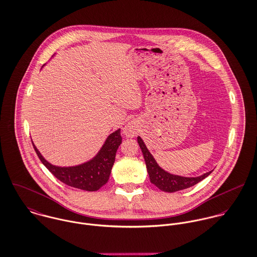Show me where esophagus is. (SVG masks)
<instances>
[{
	"label": "esophagus",
	"mask_w": 257,
	"mask_h": 257,
	"mask_svg": "<svg viewBox=\"0 0 257 257\" xmlns=\"http://www.w3.org/2000/svg\"><path fill=\"white\" fill-rule=\"evenodd\" d=\"M123 134L124 136L128 137V138H133L136 136L137 134V126L134 122H127L123 128Z\"/></svg>",
	"instance_id": "34e87169"
}]
</instances>
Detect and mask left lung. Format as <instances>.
Returning a JSON list of instances; mask_svg holds the SVG:
<instances>
[{"mask_svg":"<svg viewBox=\"0 0 257 257\" xmlns=\"http://www.w3.org/2000/svg\"><path fill=\"white\" fill-rule=\"evenodd\" d=\"M138 143L140 145V148L145 158V162L147 165V170L150 175L151 182L154 183L163 191L174 192V191L182 190L190 186H193L194 184L198 183L199 181L204 179L206 176H208L212 171H208L200 176H195V177H186V176L172 174L163 170L158 165L155 158L150 153V151L148 150L146 144L144 143L141 137H138Z\"/></svg>","mask_w":257,"mask_h":257,"instance_id":"8db88e82","label":"left lung"}]
</instances>
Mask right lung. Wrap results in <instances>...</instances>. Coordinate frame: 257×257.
Wrapping results in <instances>:
<instances>
[{
	"label": "right lung",
	"instance_id": "right-lung-1",
	"mask_svg": "<svg viewBox=\"0 0 257 257\" xmlns=\"http://www.w3.org/2000/svg\"><path fill=\"white\" fill-rule=\"evenodd\" d=\"M120 144L121 136L120 128H118L106 138L98 153L91 160L73 167L54 166L41 155L34 143L33 147L43 165L59 180L72 187L86 191H95L107 182L116 151Z\"/></svg>",
	"mask_w": 257,
	"mask_h": 257
}]
</instances>
